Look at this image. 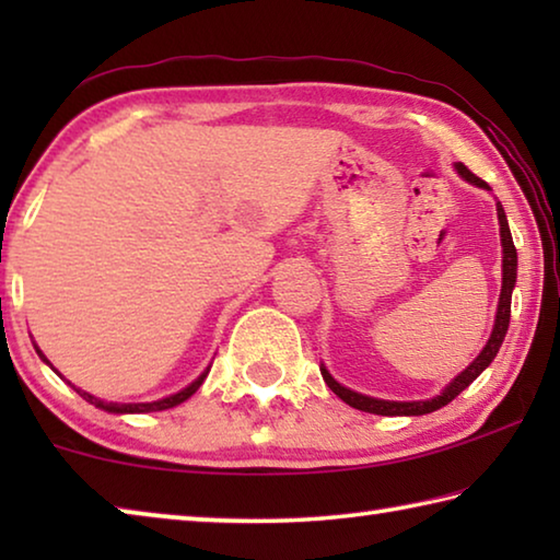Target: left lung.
Masks as SVG:
<instances>
[{
    "label": "left lung",
    "mask_w": 560,
    "mask_h": 560,
    "mask_svg": "<svg viewBox=\"0 0 560 560\" xmlns=\"http://www.w3.org/2000/svg\"><path fill=\"white\" fill-rule=\"evenodd\" d=\"M457 167V173L467 179V183L477 185V187H485L489 189V185L485 179H479L474 173H469L467 167L462 163L454 165ZM497 214H499V230H501V296H499V308H497V320H494V330H491V336L487 340V346L481 353L471 360V365L467 371H462L454 381L444 387V390L432 397V400H412V402H395V400H377V397H368V395H360L348 390L340 383H336L326 368H320V375H324L326 385L334 390L340 400L348 402L350 407H355V410H363V412H373V415H385V417H395V415H428L440 410V407L450 405L454 397H457L464 387H469L477 377L481 375L485 368H489L491 360L497 358L501 343H504V336L509 330V318H511V291H514V283H516V246L514 240H511V230H509V222H506V212L501 202H497Z\"/></svg>",
    "instance_id": "1"
}]
</instances>
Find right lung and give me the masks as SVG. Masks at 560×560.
I'll use <instances>...</instances> for the list:
<instances>
[{"label": "right lung", "mask_w": 560, "mask_h": 560, "mask_svg": "<svg viewBox=\"0 0 560 560\" xmlns=\"http://www.w3.org/2000/svg\"><path fill=\"white\" fill-rule=\"evenodd\" d=\"M36 348V346H34ZM36 353H39V358L44 360L46 365H51L49 360L44 358V353L39 348H36ZM207 373H210V368H207V371L197 377L195 383H189L185 390H179V393H175V395H170V397H163V400H155V402H103L101 397H93V395H89L86 390H79V387H73L75 393H79L83 400L86 402H91V405H96V407H101V410H106V412H116V415H132V412H160V410H170V407H175V405H179V402H185L187 397H192L195 393H197V387H200L202 383H205V377H207Z\"/></svg>", "instance_id": "obj_1"}]
</instances>
